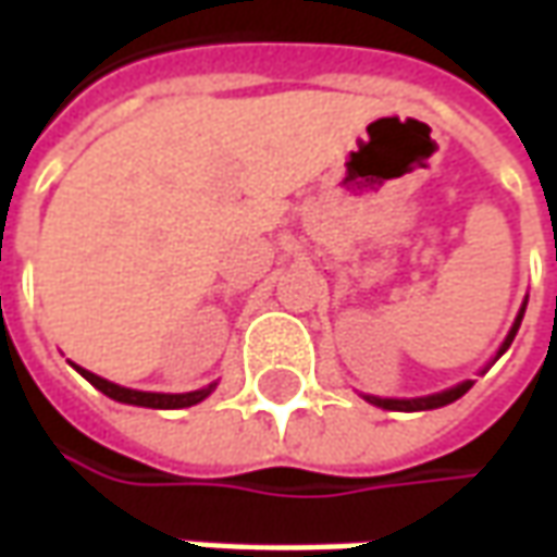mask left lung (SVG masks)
<instances>
[{"mask_svg":"<svg viewBox=\"0 0 557 557\" xmlns=\"http://www.w3.org/2000/svg\"><path fill=\"white\" fill-rule=\"evenodd\" d=\"M524 308H528V301H524V305H521V310H518L516 323H512L509 335H506V342L500 344V350H497V357H494V359H500L503 354L509 350V344H512L518 326H521ZM469 387H472V381H463V384H457V387H451V389H442V393H433V396H418V399H381V396H366V399H369L372 406L387 408V411H430V408L451 406L454 399H460V396H463Z\"/></svg>","mask_w":557,"mask_h":557,"instance_id":"8db88e82","label":"left lung"}]
</instances>
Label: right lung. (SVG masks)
<instances>
[{"instance_id": "right-lung-1", "label": "right lung", "mask_w": 557, "mask_h": 557, "mask_svg": "<svg viewBox=\"0 0 557 557\" xmlns=\"http://www.w3.org/2000/svg\"><path fill=\"white\" fill-rule=\"evenodd\" d=\"M82 377H88L94 387L106 393L109 399H115V403H124V406H143V408H188V406H198L203 403L210 393L215 389V384H207L203 389H191V393H143V389H131V387H119V384H112V381H106L100 374L88 372V369H82V366H75Z\"/></svg>"}]
</instances>
